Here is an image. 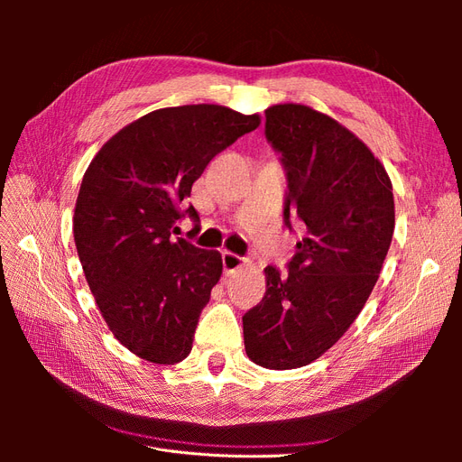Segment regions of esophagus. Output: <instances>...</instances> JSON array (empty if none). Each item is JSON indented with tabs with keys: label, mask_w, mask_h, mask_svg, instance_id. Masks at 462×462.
Returning a JSON list of instances; mask_svg holds the SVG:
<instances>
[{
	"label": "esophagus",
	"mask_w": 462,
	"mask_h": 462,
	"mask_svg": "<svg viewBox=\"0 0 462 462\" xmlns=\"http://www.w3.org/2000/svg\"><path fill=\"white\" fill-rule=\"evenodd\" d=\"M221 260H223V272H226L227 275L239 272L245 265V258H241L239 254H235V253H229V250H223Z\"/></svg>",
	"instance_id": "esophagus-1"
}]
</instances>
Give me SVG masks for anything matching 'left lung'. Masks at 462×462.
<instances>
[{
	"mask_svg": "<svg viewBox=\"0 0 462 462\" xmlns=\"http://www.w3.org/2000/svg\"><path fill=\"white\" fill-rule=\"evenodd\" d=\"M265 138L287 177L283 221L300 227L287 275L265 268V295L243 316L248 358L270 370L310 365L351 328L393 239V187L370 148L300 104L265 109Z\"/></svg>",
	"mask_w": 462,
	"mask_h": 462,
	"instance_id": "1",
	"label": "left lung"
}]
</instances>
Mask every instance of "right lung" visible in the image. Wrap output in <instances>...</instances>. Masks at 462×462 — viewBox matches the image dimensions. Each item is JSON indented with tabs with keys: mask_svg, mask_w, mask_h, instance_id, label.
I'll return each mask as SVG.
<instances>
[{
	"mask_svg": "<svg viewBox=\"0 0 462 462\" xmlns=\"http://www.w3.org/2000/svg\"><path fill=\"white\" fill-rule=\"evenodd\" d=\"M260 117L223 106L163 107L114 134L82 177L73 233L106 324L156 365L189 356L199 318L221 277L217 250L177 235L192 183Z\"/></svg>",
	"mask_w": 462,
	"mask_h": 462,
	"instance_id": "add662e5",
	"label": "right lung"
}]
</instances>
